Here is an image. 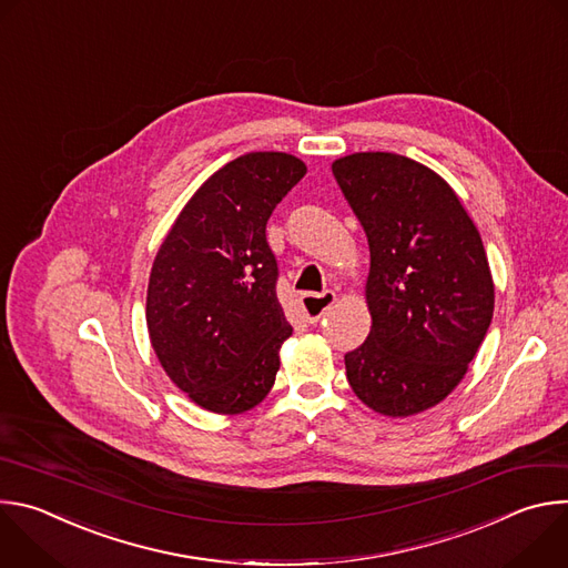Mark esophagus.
Here are the masks:
<instances>
[{
  "mask_svg": "<svg viewBox=\"0 0 568 568\" xmlns=\"http://www.w3.org/2000/svg\"><path fill=\"white\" fill-rule=\"evenodd\" d=\"M335 303H337V294L335 292L303 294L301 296V307H303V314H305L307 323H316Z\"/></svg>",
  "mask_w": 568,
  "mask_h": 568,
  "instance_id": "obj_1",
  "label": "esophagus"
}]
</instances>
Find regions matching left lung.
<instances>
[{
  "mask_svg": "<svg viewBox=\"0 0 568 568\" xmlns=\"http://www.w3.org/2000/svg\"><path fill=\"white\" fill-rule=\"evenodd\" d=\"M333 175L371 250L366 342L346 355L355 395L379 416L409 418L465 377L490 328L495 281L456 191L420 161L353 152Z\"/></svg>",
  "mask_w": 568,
  "mask_h": 568,
  "instance_id": "obj_1",
  "label": "left lung"
}]
</instances>
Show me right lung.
<instances>
[{
    "label": "right lung",
    "instance_id": "obj_1",
    "mask_svg": "<svg viewBox=\"0 0 568 568\" xmlns=\"http://www.w3.org/2000/svg\"><path fill=\"white\" fill-rule=\"evenodd\" d=\"M305 173L287 152L229 161L184 204L154 256L145 296L152 351L206 412L245 414L276 382L292 326L265 226Z\"/></svg>",
    "mask_w": 568,
    "mask_h": 568
}]
</instances>
